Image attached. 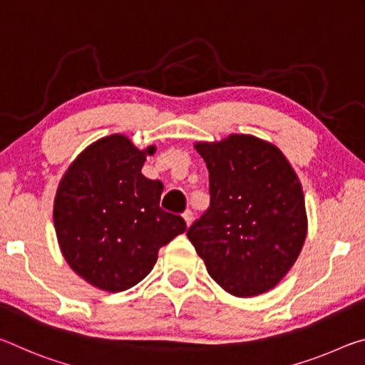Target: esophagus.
Masks as SVG:
<instances>
[{"instance_id": "obj_1", "label": "esophagus", "mask_w": 365, "mask_h": 365, "mask_svg": "<svg viewBox=\"0 0 365 365\" xmlns=\"http://www.w3.org/2000/svg\"><path fill=\"white\" fill-rule=\"evenodd\" d=\"M182 218H184V222H186V225L190 226V225H192V222H194V213L190 212V210H186V212L182 213Z\"/></svg>"}]
</instances>
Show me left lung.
I'll return each mask as SVG.
<instances>
[{
    "mask_svg": "<svg viewBox=\"0 0 365 365\" xmlns=\"http://www.w3.org/2000/svg\"><path fill=\"white\" fill-rule=\"evenodd\" d=\"M210 207L187 230L207 272L225 291L252 297L277 286L307 231L299 179L284 155L254 135L199 142Z\"/></svg>",
    "mask_w": 365,
    "mask_h": 365,
    "instance_id": "1",
    "label": "left lung"
}]
</instances>
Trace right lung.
I'll return each instance as SVG.
<instances>
[{
  "label": "right lung",
  "instance_id": "add662e5",
  "mask_svg": "<svg viewBox=\"0 0 365 365\" xmlns=\"http://www.w3.org/2000/svg\"><path fill=\"white\" fill-rule=\"evenodd\" d=\"M153 152H140L124 135L103 137L59 182L53 212L59 247L77 274L103 291L142 282L158 249L186 231L182 217L161 210V181L140 173Z\"/></svg>",
  "mask_w": 365,
  "mask_h": 365
}]
</instances>
